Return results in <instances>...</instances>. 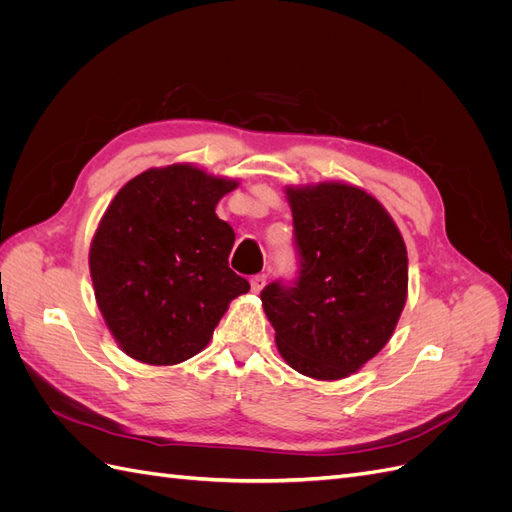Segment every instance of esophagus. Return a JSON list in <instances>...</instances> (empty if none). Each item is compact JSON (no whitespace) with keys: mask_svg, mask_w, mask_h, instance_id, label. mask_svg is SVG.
Wrapping results in <instances>:
<instances>
[{"mask_svg":"<svg viewBox=\"0 0 512 512\" xmlns=\"http://www.w3.org/2000/svg\"><path fill=\"white\" fill-rule=\"evenodd\" d=\"M265 284H267V275H265V273L254 275L252 280H250V288H252V292H260L262 288H265Z\"/></svg>","mask_w":512,"mask_h":512,"instance_id":"1","label":"esophagus"}]
</instances>
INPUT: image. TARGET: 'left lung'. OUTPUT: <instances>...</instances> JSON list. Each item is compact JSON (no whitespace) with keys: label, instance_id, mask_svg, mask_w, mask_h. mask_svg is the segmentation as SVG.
Wrapping results in <instances>:
<instances>
[{"label":"left lung","instance_id":"8db88e82","mask_svg":"<svg viewBox=\"0 0 512 512\" xmlns=\"http://www.w3.org/2000/svg\"><path fill=\"white\" fill-rule=\"evenodd\" d=\"M301 252L292 288L269 284L262 307L275 346L299 374L342 380L393 337L408 299V252L391 213L363 188L286 185Z\"/></svg>","mask_w":512,"mask_h":512}]
</instances>
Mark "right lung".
<instances>
[{
  "label": "right lung",
  "instance_id": "obj_1",
  "mask_svg": "<svg viewBox=\"0 0 512 512\" xmlns=\"http://www.w3.org/2000/svg\"><path fill=\"white\" fill-rule=\"evenodd\" d=\"M239 179L194 164L149 168L106 207L89 245L96 303L134 361L177 365L205 350L250 284L228 267L235 230L215 205Z\"/></svg>",
  "mask_w": 512,
  "mask_h": 512
}]
</instances>
